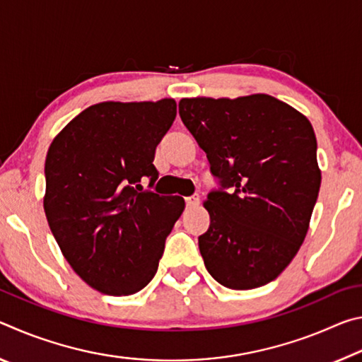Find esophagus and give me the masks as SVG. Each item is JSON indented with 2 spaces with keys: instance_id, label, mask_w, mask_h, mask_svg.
I'll return each instance as SVG.
<instances>
[{
  "instance_id": "1",
  "label": "esophagus",
  "mask_w": 362,
  "mask_h": 362,
  "mask_svg": "<svg viewBox=\"0 0 362 362\" xmlns=\"http://www.w3.org/2000/svg\"><path fill=\"white\" fill-rule=\"evenodd\" d=\"M185 203H187L188 207H196L199 204V196L198 194L188 196V198H185Z\"/></svg>"
}]
</instances>
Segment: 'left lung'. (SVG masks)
Returning a JSON list of instances; mask_svg holds the SVG:
<instances>
[{
    "label": "left lung",
    "instance_id": "1",
    "mask_svg": "<svg viewBox=\"0 0 362 362\" xmlns=\"http://www.w3.org/2000/svg\"><path fill=\"white\" fill-rule=\"evenodd\" d=\"M179 113L220 185L198 238L207 272L236 291L272 283L302 246L320 193L313 126L267 94L182 99Z\"/></svg>",
    "mask_w": 362,
    "mask_h": 362
}]
</instances>
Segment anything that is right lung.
I'll use <instances>...</instances> for the list:
<instances>
[{
  "label": "right lung",
  "mask_w": 362,
  "mask_h": 362,
  "mask_svg": "<svg viewBox=\"0 0 362 362\" xmlns=\"http://www.w3.org/2000/svg\"><path fill=\"white\" fill-rule=\"evenodd\" d=\"M175 115L174 99L95 103L49 146V228L78 276L102 293L131 296L150 283L185 209L180 196L142 187L158 180L153 159Z\"/></svg>",
  "instance_id": "right-lung-1"
}]
</instances>
